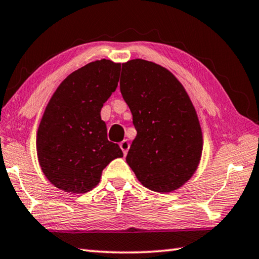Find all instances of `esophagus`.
Masks as SVG:
<instances>
[{"instance_id": "esophagus-1", "label": "esophagus", "mask_w": 259, "mask_h": 259, "mask_svg": "<svg viewBox=\"0 0 259 259\" xmlns=\"http://www.w3.org/2000/svg\"><path fill=\"white\" fill-rule=\"evenodd\" d=\"M120 148L122 152H124V155H127V152H128L130 149V142L127 141V140H124V141L120 142Z\"/></svg>"}]
</instances>
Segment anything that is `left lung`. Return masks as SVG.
<instances>
[{
    "instance_id": "obj_1",
    "label": "left lung",
    "mask_w": 259,
    "mask_h": 259,
    "mask_svg": "<svg viewBox=\"0 0 259 259\" xmlns=\"http://www.w3.org/2000/svg\"><path fill=\"white\" fill-rule=\"evenodd\" d=\"M120 93L137 130L127 164L150 190L181 187L196 171L203 147L200 121L185 88L165 67L132 59L122 64Z\"/></svg>"
}]
</instances>
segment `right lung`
Returning <instances> with one entry per match:
<instances>
[{
  "instance_id": "add662e5",
  "label": "right lung",
  "mask_w": 259,
  "mask_h": 259,
  "mask_svg": "<svg viewBox=\"0 0 259 259\" xmlns=\"http://www.w3.org/2000/svg\"><path fill=\"white\" fill-rule=\"evenodd\" d=\"M119 74V63L92 62L63 80L50 99L37 130L36 151L42 172L55 187L90 192L105 166L122 157L101 119V109L116 91Z\"/></svg>"
}]
</instances>
